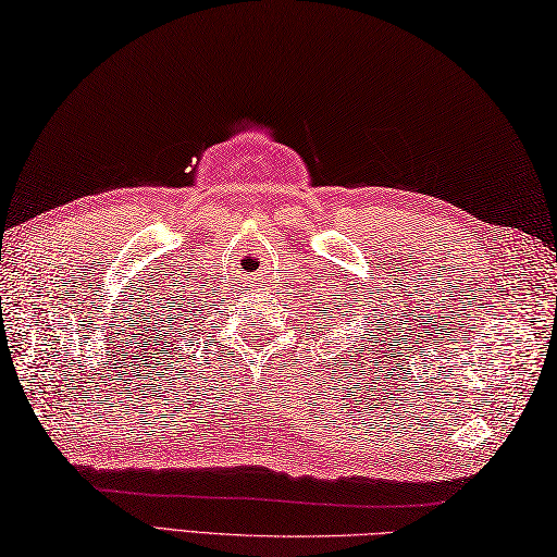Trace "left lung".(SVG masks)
Instances as JSON below:
<instances>
[{
    "label": "left lung",
    "mask_w": 557,
    "mask_h": 557,
    "mask_svg": "<svg viewBox=\"0 0 557 557\" xmlns=\"http://www.w3.org/2000/svg\"><path fill=\"white\" fill-rule=\"evenodd\" d=\"M363 321H366V318H363ZM373 321H375V318H373Z\"/></svg>",
    "instance_id": "left-lung-1"
}]
</instances>
